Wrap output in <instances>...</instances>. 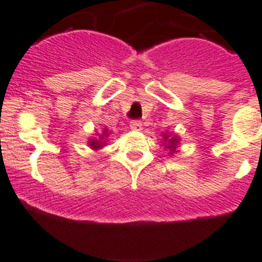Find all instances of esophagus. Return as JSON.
Masks as SVG:
<instances>
[{
  "label": "esophagus",
  "mask_w": 262,
  "mask_h": 262,
  "mask_svg": "<svg viewBox=\"0 0 262 262\" xmlns=\"http://www.w3.org/2000/svg\"><path fill=\"white\" fill-rule=\"evenodd\" d=\"M130 127L133 129V130H141L142 122L140 120H132L130 121Z\"/></svg>",
  "instance_id": "1"
}]
</instances>
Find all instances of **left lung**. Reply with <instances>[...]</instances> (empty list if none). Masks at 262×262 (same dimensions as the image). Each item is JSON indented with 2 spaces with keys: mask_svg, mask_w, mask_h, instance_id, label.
Wrapping results in <instances>:
<instances>
[{
  "mask_svg": "<svg viewBox=\"0 0 262 262\" xmlns=\"http://www.w3.org/2000/svg\"><path fill=\"white\" fill-rule=\"evenodd\" d=\"M165 141H168L166 146H168V148L170 149V151H172V153H174V151H176V145L179 144V138H177V137L169 138L168 135H165Z\"/></svg>",
  "mask_w": 262,
  "mask_h": 262,
  "instance_id": "8db88e82",
  "label": "left lung"
}]
</instances>
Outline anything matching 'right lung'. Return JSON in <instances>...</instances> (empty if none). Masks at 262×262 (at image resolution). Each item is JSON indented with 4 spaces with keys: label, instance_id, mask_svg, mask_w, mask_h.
<instances>
[{
    "label": "right lung",
    "instance_id": "obj_1",
    "mask_svg": "<svg viewBox=\"0 0 262 262\" xmlns=\"http://www.w3.org/2000/svg\"><path fill=\"white\" fill-rule=\"evenodd\" d=\"M104 137H107V130L106 129H105L104 130V135L101 136V140L100 141H96V140H90V146H92V148L93 149H98V148H101V146H102V145L105 144V142H102V140H104Z\"/></svg>",
    "mask_w": 262,
    "mask_h": 262
}]
</instances>
